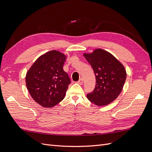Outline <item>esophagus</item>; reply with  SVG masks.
Segmentation results:
<instances>
[{
    "label": "esophagus",
    "instance_id": "1",
    "mask_svg": "<svg viewBox=\"0 0 152 152\" xmlns=\"http://www.w3.org/2000/svg\"><path fill=\"white\" fill-rule=\"evenodd\" d=\"M77 83L79 84V85H82V84H83V80H82V79H80L79 81H77Z\"/></svg>",
    "mask_w": 152,
    "mask_h": 152
}]
</instances>
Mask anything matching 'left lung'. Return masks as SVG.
Wrapping results in <instances>:
<instances>
[{"label":"left lung","instance_id":"obj_1","mask_svg":"<svg viewBox=\"0 0 152 152\" xmlns=\"http://www.w3.org/2000/svg\"><path fill=\"white\" fill-rule=\"evenodd\" d=\"M84 56L93 68L96 80L95 88L87 94V99L98 106L112 103L121 94L125 83V68L111 53L102 49L84 53Z\"/></svg>","mask_w":152,"mask_h":152}]
</instances>
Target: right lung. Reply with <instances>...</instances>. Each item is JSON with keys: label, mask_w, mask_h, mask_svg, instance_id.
<instances>
[{"label": "right lung", "mask_w": 152, "mask_h": 152, "mask_svg": "<svg viewBox=\"0 0 152 152\" xmlns=\"http://www.w3.org/2000/svg\"><path fill=\"white\" fill-rule=\"evenodd\" d=\"M66 56L50 50L40 56L26 75V85L35 102L44 108L54 107L64 99L70 79L63 66Z\"/></svg>", "instance_id": "add662e5"}]
</instances>
